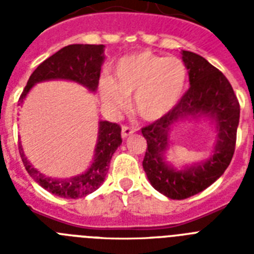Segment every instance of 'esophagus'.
<instances>
[{
    "instance_id": "34e87169",
    "label": "esophagus",
    "mask_w": 254,
    "mask_h": 254,
    "mask_svg": "<svg viewBox=\"0 0 254 254\" xmlns=\"http://www.w3.org/2000/svg\"><path fill=\"white\" fill-rule=\"evenodd\" d=\"M136 132V128L134 127H129V126H123L122 127V137L127 138L128 136L133 134Z\"/></svg>"
}]
</instances>
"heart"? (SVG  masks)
I'll return each instance as SVG.
<instances>
[{
    "mask_svg": "<svg viewBox=\"0 0 254 254\" xmlns=\"http://www.w3.org/2000/svg\"><path fill=\"white\" fill-rule=\"evenodd\" d=\"M113 73V80L103 77L99 82L103 102L121 111L127 107V96L134 95V109L147 121L158 120L174 108L187 80V68L179 58L150 52L125 56Z\"/></svg>",
    "mask_w": 254,
    "mask_h": 254,
    "instance_id": "b5f03b06",
    "label": "heart"
}]
</instances>
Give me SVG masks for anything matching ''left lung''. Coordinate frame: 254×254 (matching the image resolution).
<instances>
[{
    "label": "left lung",
    "instance_id": "left-lung-1",
    "mask_svg": "<svg viewBox=\"0 0 254 254\" xmlns=\"http://www.w3.org/2000/svg\"><path fill=\"white\" fill-rule=\"evenodd\" d=\"M190 89L179 102L141 132L147 141L142 167L156 190L172 199H185L202 192L223 176L232 161L237 142L241 105L232 85L221 71L193 52L183 51ZM210 115L218 122V142L214 155L205 163L176 171L163 160L170 126L188 116Z\"/></svg>",
    "mask_w": 254,
    "mask_h": 254
}]
</instances>
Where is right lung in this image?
I'll return each instance as SVG.
<instances>
[{"label":"right lung","instance_id":"add662e5","mask_svg":"<svg viewBox=\"0 0 254 254\" xmlns=\"http://www.w3.org/2000/svg\"><path fill=\"white\" fill-rule=\"evenodd\" d=\"M103 52V44H71L60 49L43 61L31 73L25 89L20 95V102L24 100L33 85L53 78L72 80L86 86L89 90L95 91L99 85L100 69L104 60ZM121 129V126L117 123L102 121L99 123V136L91 167L81 176L69 179H52L40 174L26 160L21 145L19 146V152L29 176L44 190L64 198H78L96 190L104 182L112 155L122 143Z\"/></svg>","mask_w":254,"mask_h":254}]
</instances>
